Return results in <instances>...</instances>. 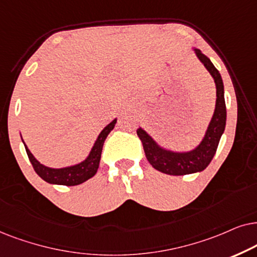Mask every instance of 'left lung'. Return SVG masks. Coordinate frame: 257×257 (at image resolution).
Listing matches in <instances>:
<instances>
[{
    "label": "left lung",
    "mask_w": 257,
    "mask_h": 257,
    "mask_svg": "<svg viewBox=\"0 0 257 257\" xmlns=\"http://www.w3.org/2000/svg\"><path fill=\"white\" fill-rule=\"evenodd\" d=\"M194 51L197 59L203 63L206 69L213 76L215 85H216V104H215L214 115L200 145L190 152H173L157 145L155 140L142 128L136 131L138 136L142 141L146 157L149 163L156 170L168 174V175H187V174L202 172L206 169L216 153L218 142L225 128L227 110H225L223 81L218 70L206 55L196 48H194Z\"/></svg>",
    "instance_id": "8db88e82"
}]
</instances>
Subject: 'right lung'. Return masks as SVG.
Here are the masks:
<instances>
[{
  "instance_id": "1",
  "label": "right lung",
  "mask_w": 257,
  "mask_h": 257,
  "mask_svg": "<svg viewBox=\"0 0 257 257\" xmlns=\"http://www.w3.org/2000/svg\"><path fill=\"white\" fill-rule=\"evenodd\" d=\"M116 121H117V118L112 119L107 126H104L103 131L97 136L96 141H95L93 148H91L87 159L80 163L74 164V166L66 167V168H49V167L40 163L34 157L33 154L30 153L28 147L25 145L27 155H28L30 162L33 164L34 170L46 182L51 184H61V186H77V184H81L85 182L87 180L91 179L96 174L98 166H100L103 143L109 133L114 129Z\"/></svg>"
}]
</instances>
